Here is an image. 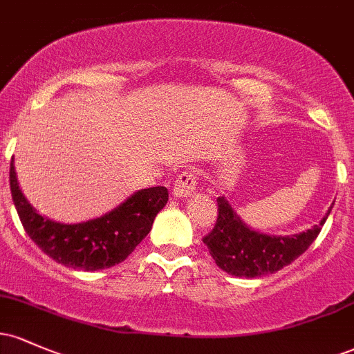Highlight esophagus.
I'll return each mask as SVG.
<instances>
[{
	"instance_id": "esophagus-1",
	"label": "esophagus",
	"mask_w": 354,
	"mask_h": 354,
	"mask_svg": "<svg viewBox=\"0 0 354 354\" xmlns=\"http://www.w3.org/2000/svg\"><path fill=\"white\" fill-rule=\"evenodd\" d=\"M198 180L196 173H194L193 168H186L180 176H178L176 183L173 186V194L176 198H188L196 191Z\"/></svg>"
}]
</instances>
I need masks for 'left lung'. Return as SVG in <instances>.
Here are the masks:
<instances>
[{"mask_svg":"<svg viewBox=\"0 0 354 354\" xmlns=\"http://www.w3.org/2000/svg\"><path fill=\"white\" fill-rule=\"evenodd\" d=\"M333 205L335 203H331L319 225L311 230L290 236H276L248 226L231 208L230 201L219 196L216 225L208 236L203 238V243L208 246L214 263L228 274L238 278L273 274L291 265L311 246L330 216Z\"/></svg>","mask_w":354,"mask_h":354,"instance_id":"1","label":"left lung"}]
</instances>
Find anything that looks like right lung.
I'll use <instances>...</instances> for the list:
<instances>
[{
    "label": "right lung",
    "mask_w": 354,
    "mask_h": 354,
    "mask_svg": "<svg viewBox=\"0 0 354 354\" xmlns=\"http://www.w3.org/2000/svg\"><path fill=\"white\" fill-rule=\"evenodd\" d=\"M10 188L23 228L43 253L73 270L100 271L124 261L151 231L156 214L168 203L165 186L140 189L103 216L83 223H59L43 216L19 189L15 160Z\"/></svg>",
    "instance_id": "add662e5"
}]
</instances>
